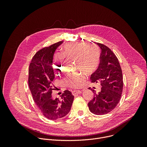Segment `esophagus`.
Returning <instances> with one entry per match:
<instances>
[{
	"label": "esophagus",
	"mask_w": 147,
	"mask_h": 147,
	"mask_svg": "<svg viewBox=\"0 0 147 147\" xmlns=\"http://www.w3.org/2000/svg\"><path fill=\"white\" fill-rule=\"evenodd\" d=\"M81 91H80V90H74L72 91V94L73 95H76V94H80L81 93Z\"/></svg>",
	"instance_id": "esophagus-1"
}]
</instances>
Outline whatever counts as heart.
I'll return each instance as SVG.
<instances>
[{
	"instance_id": "1",
	"label": "heart",
	"mask_w": 147,
	"mask_h": 147,
	"mask_svg": "<svg viewBox=\"0 0 147 147\" xmlns=\"http://www.w3.org/2000/svg\"><path fill=\"white\" fill-rule=\"evenodd\" d=\"M61 53L64 57H72L77 59V68L87 74H91L98 68L100 60V52L95 46L88 47L84 42H73L65 44L61 49ZM60 55H56L55 58L53 69L56 73L63 70V57ZM86 80V76L83 73L75 72L68 74L65 81L67 84L73 88H78L82 86Z\"/></svg>"
}]
</instances>
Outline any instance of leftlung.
<instances>
[{
	"label": "left lung",
	"instance_id": "left-lung-1",
	"mask_svg": "<svg viewBox=\"0 0 147 147\" xmlns=\"http://www.w3.org/2000/svg\"><path fill=\"white\" fill-rule=\"evenodd\" d=\"M101 49L100 64L97 70L91 74L92 82H100L101 91L96 94L88 102L89 109L92 113L102 115L114 109L121 98L123 81L121 69L115 53L106 45L96 43Z\"/></svg>",
	"mask_w": 147,
	"mask_h": 147
}]
</instances>
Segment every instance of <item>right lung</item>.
Here are the masks:
<instances>
[{
    "instance_id": "right-lung-1",
    "label": "right lung",
    "mask_w": 147,
    "mask_h": 147,
    "mask_svg": "<svg viewBox=\"0 0 147 147\" xmlns=\"http://www.w3.org/2000/svg\"><path fill=\"white\" fill-rule=\"evenodd\" d=\"M63 43L58 42L37 52L29 66L28 85L33 99L42 115L49 120H56L66 116L71 109L74 96L65 90L60 98L52 97V81L55 74L52 67L53 55Z\"/></svg>"
}]
</instances>
